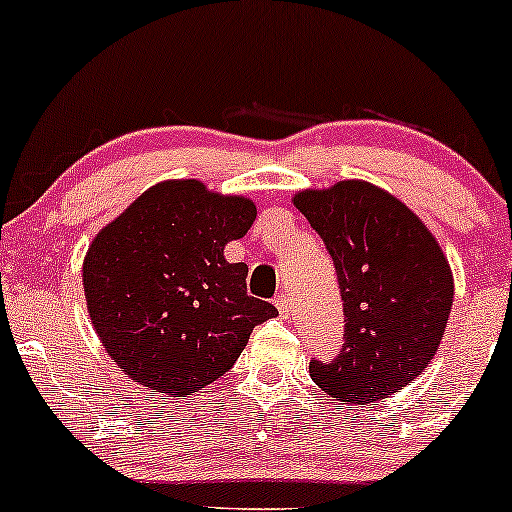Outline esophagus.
<instances>
[{
  "instance_id": "obj_1",
  "label": "esophagus",
  "mask_w": 512,
  "mask_h": 512,
  "mask_svg": "<svg viewBox=\"0 0 512 512\" xmlns=\"http://www.w3.org/2000/svg\"><path fill=\"white\" fill-rule=\"evenodd\" d=\"M274 305L279 308V315L281 317H289L291 315V298L289 293H279V296L274 298Z\"/></svg>"
}]
</instances>
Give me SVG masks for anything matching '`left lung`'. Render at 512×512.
<instances>
[{"label": "left lung", "mask_w": 512, "mask_h": 512, "mask_svg": "<svg viewBox=\"0 0 512 512\" xmlns=\"http://www.w3.org/2000/svg\"><path fill=\"white\" fill-rule=\"evenodd\" d=\"M293 204L337 269L344 344L310 375L332 397L378 402L419 378L436 356L452 308V272L414 211L368 182L305 190Z\"/></svg>", "instance_id": "1"}]
</instances>
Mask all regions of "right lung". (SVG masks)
Returning <instances> with one entry per match:
<instances>
[{
	"label": "right lung",
	"mask_w": 512,
	"mask_h": 512,
	"mask_svg": "<svg viewBox=\"0 0 512 512\" xmlns=\"http://www.w3.org/2000/svg\"><path fill=\"white\" fill-rule=\"evenodd\" d=\"M255 216L250 199L170 180L93 238L84 260L88 315L134 383L178 397L202 390L276 315L272 303L248 296V264L223 257Z\"/></svg>",
	"instance_id": "1"
}]
</instances>
